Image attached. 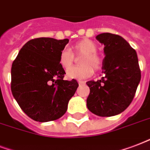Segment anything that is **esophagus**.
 Listing matches in <instances>:
<instances>
[{
  "label": "esophagus",
  "mask_w": 150,
  "mask_h": 150,
  "mask_svg": "<svg viewBox=\"0 0 150 150\" xmlns=\"http://www.w3.org/2000/svg\"><path fill=\"white\" fill-rule=\"evenodd\" d=\"M78 83H79V84H84L85 82L84 81H78Z\"/></svg>",
  "instance_id": "esophagus-1"
}]
</instances>
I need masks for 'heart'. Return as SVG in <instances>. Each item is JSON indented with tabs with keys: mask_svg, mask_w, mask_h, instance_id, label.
<instances>
[{
	"mask_svg": "<svg viewBox=\"0 0 150 150\" xmlns=\"http://www.w3.org/2000/svg\"><path fill=\"white\" fill-rule=\"evenodd\" d=\"M97 45L89 39H83L72 47V50L76 56L83 55L81 59V67H73L66 71L69 79H85L93 74V69L99 70L103 66V59L97 53ZM74 55L68 49H63L59 54V64L65 69L72 66Z\"/></svg>",
	"mask_w": 150,
	"mask_h": 150,
	"instance_id": "obj_1",
	"label": "heart"
}]
</instances>
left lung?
I'll return each instance as SVG.
<instances>
[{"instance_id": "left-lung-1", "label": "left lung", "mask_w": 150, "mask_h": 150, "mask_svg": "<svg viewBox=\"0 0 150 150\" xmlns=\"http://www.w3.org/2000/svg\"><path fill=\"white\" fill-rule=\"evenodd\" d=\"M96 38L104 45V76L97 81L86 83L90 88L87 107L98 116H114L125 111L134 97L141 81L138 56L120 35L102 33Z\"/></svg>"}]
</instances>
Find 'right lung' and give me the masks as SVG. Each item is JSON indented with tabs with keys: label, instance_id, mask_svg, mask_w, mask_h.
Here are the masks:
<instances>
[{
	"label": "right lung",
	"instance_id": "add662e5",
	"mask_svg": "<svg viewBox=\"0 0 150 150\" xmlns=\"http://www.w3.org/2000/svg\"><path fill=\"white\" fill-rule=\"evenodd\" d=\"M68 39L38 38L23 45L12 62L11 89L24 113L37 122H49L66 113L78 83L64 81L59 54Z\"/></svg>",
	"mask_w": 150,
	"mask_h": 150
}]
</instances>
